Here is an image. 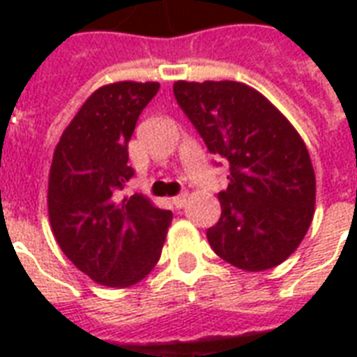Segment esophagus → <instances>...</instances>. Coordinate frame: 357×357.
Wrapping results in <instances>:
<instances>
[{
  "instance_id": "obj_1",
  "label": "esophagus",
  "mask_w": 357,
  "mask_h": 357,
  "mask_svg": "<svg viewBox=\"0 0 357 357\" xmlns=\"http://www.w3.org/2000/svg\"><path fill=\"white\" fill-rule=\"evenodd\" d=\"M187 198H189V195L187 192H183V195H179V196H174L172 198V204L174 207H178V209H181V207L187 204Z\"/></svg>"
}]
</instances>
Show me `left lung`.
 I'll return each instance as SVG.
<instances>
[{
    "label": "left lung",
    "instance_id": "obj_1",
    "mask_svg": "<svg viewBox=\"0 0 357 357\" xmlns=\"http://www.w3.org/2000/svg\"><path fill=\"white\" fill-rule=\"evenodd\" d=\"M174 96L207 150L229 162L220 220L207 229L215 254L246 272L282 265L315 213V170L298 131L238 81H176Z\"/></svg>",
    "mask_w": 357,
    "mask_h": 357
}]
</instances>
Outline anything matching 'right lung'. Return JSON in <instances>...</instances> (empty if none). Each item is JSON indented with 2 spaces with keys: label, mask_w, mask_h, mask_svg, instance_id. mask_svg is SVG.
Returning a JSON list of instances; mask_svg holds the SVG:
<instances>
[{
  "label": "right lung",
  "mask_w": 357,
  "mask_h": 357,
  "mask_svg": "<svg viewBox=\"0 0 357 357\" xmlns=\"http://www.w3.org/2000/svg\"><path fill=\"white\" fill-rule=\"evenodd\" d=\"M157 81L100 86L81 105L53 151L47 215L64 255L92 282L126 289L161 257L172 213L142 195L119 200L133 178L128 142Z\"/></svg>",
  "instance_id": "1"
}]
</instances>
